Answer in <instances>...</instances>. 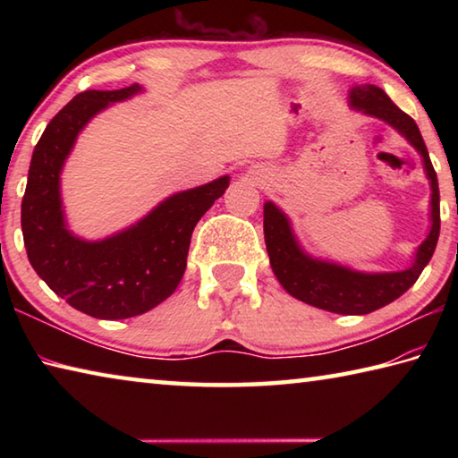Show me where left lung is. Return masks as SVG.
<instances>
[{"mask_svg": "<svg viewBox=\"0 0 458 458\" xmlns=\"http://www.w3.org/2000/svg\"><path fill=\"white\" fill-rule=\"evenodd\" d=\"M352 105L366 114L390 123L420 151L424 169L432 185V228L416 252V262L408 270L382 275H363L355 270L309 259L301 252L291 234L284 214L275 204H265V242L278 283L294 299L307 305L341 315H366L382 309L412 286L432 259L440 234V193L438 180L428 157L420 129L414 119L392 103V98L374 84L352 89Z\"/></svg>", "mask_w": 458, "mask_h": 458, "instance_id": "left-lung-1", "label": "left lung"}]
</instances>
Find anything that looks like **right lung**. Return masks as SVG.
<instances>
[{"label": "right lung", "instance_id": "obj_1", "mask_svg": "<svg viewBox=\"0 0 458 458\" xmlns=\"http://www.w3.org/2000/svg\"><path fill=\"white\" fill-rule=\"evenodd\" d=\"M141 90H84L54 117L38 141L21 199L24 246L38 276L50 289L97 319H127L165 301L180 284L191 232L228 188L220 177L175 193L121 234L84 242L64 228L60 169L79 131L108 103Z\"/></svg>", "mask_w": 458, "mask_h": 458}]
</instances>
